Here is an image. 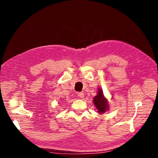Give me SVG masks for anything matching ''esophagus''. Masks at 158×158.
Instances as JSON below:
<instances>
[{
  "label": "esophagus",
  "mask_w": 158,
  "mask_h": 158,
  "mask_svg": "<svg viewBox=\"0 0 158 158\" xmlns=\"http://www.w3.org/2000/svg\"><path fill=\"white\" fill-rule=\"evenodd\" d=\"M78 96L80 98H83L84 97V94L83 92H78Z\"/></svg>",
  "instance_id": "obj_1"
}]
</instances>
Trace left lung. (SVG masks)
<instances>
[{
	"label": "left lung",
	"instance_id": "8db88e82",
	"mask_svg": "<svg viewBox=\"0 0 158 158\" xmlns=\"http://www.w3.org/2000/svg\"><path fill=\"white\" fill-rule=\"evenodd\" d=\"M94 103L98 109V112L100 114H103L107 111L109 109V104L107 99L104 97L103 91L101 88H98V94L94 98Z\"/></svg>",
	"mask_w": 158,
	"mask_h": 158
}]
</instances>
